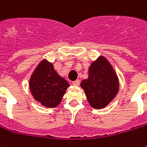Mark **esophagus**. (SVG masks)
Listing matches in <instances>:
<instances>
[{"instance_id":"esophagus-1","label":"esophagus","mask_w":147,"mask_h":147,"mask_svg":"<svg viewBox=\"0 0 147 147\" xmlns=\"http://www.w3.org/2000/svg\"><path fill=\"white\" fill-rule=\"evenodd\" d=\"M80 80H76L72 82V85H73V86H79V85H80Z\"/></svg>"}]
</instances>
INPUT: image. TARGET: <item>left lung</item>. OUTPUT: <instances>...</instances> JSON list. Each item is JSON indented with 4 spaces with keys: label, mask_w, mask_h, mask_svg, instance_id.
<instances>
[{
    "label": "left lung",
    "mask_w": 147,
    "mask_h": 147,
    "mask_svg": "<svg viewBox=\"0 0 147 147\" xmlns=\"http://www.w3.org/2000/svg\"><path fill=\"white\" fill-rule=\"evenodd\" d=\"M80 86L90 105L94 109H102L116 96L119 85L118 76L109 62L104 57H99L90 67L89 78L82 80Z\"/></svg>",
    "instance_id": "obj_1"
}]
</instances>
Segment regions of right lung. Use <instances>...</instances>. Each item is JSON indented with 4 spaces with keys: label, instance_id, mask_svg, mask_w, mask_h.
Wrapping results in <instances>:
<instances>
[{
    "label": "right lung",
    "instance_id": "1",
    "mask_svg": "<svg viewBox=\"0 0 147 147\" xmlns=\"http://www.w3.org/2000/svg\"><path fill=\"white\" fill-rule=\"evenodd\" d=\"M69 83L56 72L52 63L42 61L29 80L34 98L48 108H54L61 102Z\"/></svg>",
    "mask_w": 147,
    "mask_h": 147
}]
</instances>
